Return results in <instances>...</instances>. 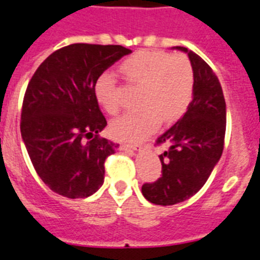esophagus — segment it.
Segmentation results:
<instances>
[{
  "mask_svg": "<svg viewBox=\"0 0 260 260\" xmlns=\"http://www.w3.org/2000/svg\"><path fill=\"white\" fill-rule=\"evenodd\" d=\"M122 148H126V150H141V145H135V143H122Z\"/></svg>",
  "mask_w": 260,
  "mask_h": 260,
  "instance_id": "34e87169",
  "label": "esophagus"
}]
</instances>
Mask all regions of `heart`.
Masks as SVG:
<instances>
[{"mask_svg": "<svg viewBox=\"0 0 260 260\" xmlns=\"http://www.w3.org/2000/svg\"><path fill=\"white\" fill-rule=\"evenodd\" d=\"M122 76L141 88L137 112L125 113L110 123V133L121 141L135 142L154 133L160 122L171 123L187 112L194 90L193 66L185 55L164 51H138L122 61ZM94 94L109 114L121 109L117 81L103 73L94 84Z\"/></svg>", "mask_w": 260, "mask_h": 260, "instance_id": "obj_1", "label": "heart"}]
</instances>
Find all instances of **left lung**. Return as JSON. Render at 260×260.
<instances>
[{"label": "left lung", "instance_id": "left-lung-1", "mask_svg": "<svg viewBox=\"0 0 260 260\" xmlns=\"http://www.w3.org/2000/svg\"><path fill=\"white\" fill-rule=\"evenodd\" d=\"M188 54L194 71L193 100L185 114L156 139L167 148L159 155L161 176L142 185L146 200L155 205H175L196 194L223 151L226 104L218 77L193 51L176 46Z\"/></svg>", "mask_w": 260, "mask_h": 260}]
</instances>
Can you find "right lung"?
Returning a JSON list of instances; mask_svg holds the SVG:
<instances>
[{
	"mask_svg": "<svg viewBox=\"0 0 260 260\" xmlns=\"http://www.w3.org/2000/svg\"><path fill=\"white\" fill-rule=\"evenodd\" d=\"M128 54L115 44H70L31 77L22 104V139L37 174L55 193L84 199L103 185L105 159L118 145L99 134L106 119L94 84Z\"/></svg>",
	"mask_w": 260,
	"mask_h": 260,
	"instance_id": "1",
	"label": "right lung"
}]
</instances>
